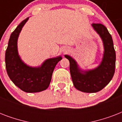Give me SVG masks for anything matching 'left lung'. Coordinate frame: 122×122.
I'll return each mask as SVG.
<instances>
[{"instance_id": "8db88e82", "label": "left lung", "mask_w": 122, "mask_h": 122, "mask_svg": "<svg viewBox=\"0 0 122 122\" xmlns=\"http://www.w3.org/2000/svg\"><path fill=\"white\" fill-rule=\"evenodd\" d=\"M92 26L99 35L104 45V54L100 65L94 70L82 71L75 59L68 55L65 56L70 61V71L75 87L87 93L102 90L110 83L115 70L116 53L112 35L102 24L93 23Z\"/></svg>"}]
</instances>
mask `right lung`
<instances>
[{
	"label": "right lung",
	"mask_w": 122,
	"mask_h": 122,
	"mask_svg": "<svg viewBox=\"0 0 122 122\" xmlns=\"http://www.w3.org/2000/svg\"><path fill=\"white\" fill-rule=\"evenodd\" d=\"M28 18L23 20L10 35L5 51V68L10 80L21 90L26 92H39L49 86L54 68L62 57L47 59L39 67L29 66L22 61L18 54L17 42Z\"/></svg>",
	"instance_id": "right-lung-1"
}]
</instances>
